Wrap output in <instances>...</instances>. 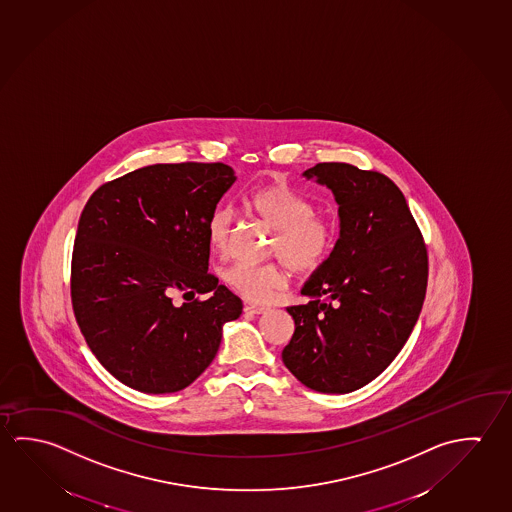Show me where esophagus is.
<instances>
[{"instance_id": "1", "label": "esophagus", "mask_w": 512, "mask_h": 512, "mask_svg": "<svg viewBox=\"0 0 512 512\" xmlns=\"http://www.w3.org/2000/svg\"><path fill=\"white\" fill-rule=\"evenodd\" d=\"M268 307H264V305H257V303H246L244 305V312H248V314H262V312H266Z\"/></svg>"}]
</instances>
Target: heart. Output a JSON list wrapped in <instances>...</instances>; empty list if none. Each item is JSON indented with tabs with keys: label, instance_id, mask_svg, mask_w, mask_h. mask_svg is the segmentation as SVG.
<instances>
[{
	"label": "heart",
	"instance_id": "1",
	"mask_svg": "<svg viewBox=\"0 0 512 512\" xmlns=\"http://www.w3.org/2000/svg\"><path fill=\"white\" fill-rule=\"evenodd\" d=\"M244 209L275 230L269 253L286 262L296 275H310L327 260L334 246L336 230L332 221L314 210V205L285 185H264L246 194ZM207 243L210 250L225 257L230 250L232 216L228 210H214L207 219ZM287 280L283 262L246 264L237 262L225 271L235 293L248 300H268Z\"/></svg>",
	"mask_w": 512,
	"mask_h": 512
}]
</instances>
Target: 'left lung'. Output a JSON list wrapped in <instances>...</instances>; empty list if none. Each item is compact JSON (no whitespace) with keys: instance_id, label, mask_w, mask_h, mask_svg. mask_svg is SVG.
Listing matches in <instances>:
<instances>
[{"instance_id":"obj_1","label":"left lung","mask_w":512,"mask_h":512,"mask_svg":"<svg viewBox=\"0 0 512 512\" xmlns=\"http://www.w3.org/2000/svg\"><path fill=\"white\" fill-rule=\"evenodd\" d=\"M303 176L334 194L339 239L303 284L309 303L287 307L294 334L282 361L309 389L352 393L377 378L411 336L427 291V248L386 175L323 162Z\"/></svg>"}]
</instances>
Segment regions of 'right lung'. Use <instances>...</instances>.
Here are the masks:
<instances>
[{"instance_id":"obj_1","label":"right lung","mask_w":512,"mask_h":512,"mask_svg":"<svg viewBox=\"0 0 512 512\" xmlns=\"http://www.w3.org/2000/svg\"><path fill=\"white\" fill-rule=\"evenodd\" d=\"M237 176L227 164H155L101 185L71 262L78 327L101 366L141 393H176L209 368L243 302L209 271L207 219ZM210 292L207 301L196 293ZM182 293L185 302L172 296Z\"/></svg>"}]
</instances>
